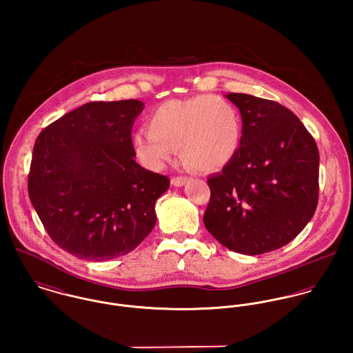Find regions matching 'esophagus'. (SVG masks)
Wrapping results in <instances>:
<instances>
[{"label":"esophagus","instance_id":"34e87169","mask_svg":"<svg viewBox=\"0 0 353 353\" xmlns=\"http://www.w3.org/2000/svg\"><path fill=\"white\" fill-rule=\"evenodd\" d=\"M189 181H190V178H188V176H174V178L171 179V183H172L174 186H176V188H181V186L186 185Z\"/></svg>","mask_w":353,"mask_h":353}]
</instances>
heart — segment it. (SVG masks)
Instances as JSON below:
<instances>
[{
    "mask_svg": "<svg viewBox=\"0 0 353 353\" xmlns=\"http://www.w3.org/2000/svg\"><path fill=\"white\" fill-rule=\"evenodd\" d=\"M243 140L239 110L213 95L161 103L148 118V130L133 134L132 144L143 165L159 171L182 150L183 159L203 172L227 167Z\"/></svg>",
    "mask_w": 353,
    "mask_h": 353,
    "instance_id": "1",
    "label": "heart"
}]
</instances>
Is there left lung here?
Wrapping results in <instances>:
<instances>
[{
	"label": "left lung",
	"mask_w": 353,
	"mask_h": 353,
	"mask_svg": "<svg viewBox=\"0 0 353 353\" xmlns=\"http://www.w3.org/2000/svg\"><path fill=\"white\" fill-rule=\"evenodd\" d=\"M241 111L236 157L209 176L206 230L224 248L258 255L295 239L315 213L319 152L301 119L280 103L228 94Z\"/></svg>",
	"instance_id": "8db88e82"
}]
</instances>
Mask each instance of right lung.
<instances>
[{"mask_svg":"<svg viewBox=\"0 0 353 353\" xmlns=\"http://www.w3.org/2000/svg\"><path fill=\"white\" fill-rule=\"evenodd\" d=\"M140 101H91L38 136L28 194L52 242L80 259L133 252L156 224L170 179L136 163L132 128Z\"/></svg>","mask_w":353,"mask_h":353,"instance_id":"obj_1","label":"right lung"}]
</instances>
